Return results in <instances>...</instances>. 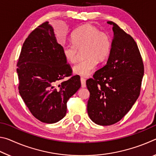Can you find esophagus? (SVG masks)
I'll return each instance as SVG.
<instances>
[{"mask_svg": "<svg viewBox=\"0 0 156 156\" xmlns=\"http://www.w3.org/2000/svg\"><path fill=\"white\" fill-rule=\"evenodd\" d=\"M80 81H81V86L83 88L86 87V81H85V79L83 78H80Z\"/></svg>", "mask_w": 156, "mask_h": 156, "instance_id": "34e87169", "label": "esophagus"}]
</instances>
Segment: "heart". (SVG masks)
Listing matches in <instances>:
<instances>
[{"label":"heart","mask_w":156,"mask_h":156,"mask_svg":"<svg viewBox=\"0 0 156 156\" xmlns=\"http://www.w3.org/2000/svg\"><path fill=\"white\" fill-rule=\"evenodd\" d=\"M72 42V44L62 45L63 56L68 62L74 63L77 60L78 49L84 47L83 55L86 58L73 67L75 74L83 76L90 75L96 67L97 60L102 61L106 58L112 47L110 36L91 25H83L74 31Z\"/></svg>","instance_id":"heart-1"}]
</instances>
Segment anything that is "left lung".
I'll return each instance as SVG.
<instances>
[{
	"label": "left lung",
	"instance_id": "8db88e82",
	"mask_svg": "<svg viewBox=\"0 0 156 156\" xmlns=\"http://www.w3.org/2000/svg\"><path fill=\"white\" fill-rule=\"evenodd\" d=\"M113 38L109 58L103 67L86 82L90 93L87 113L97 125L107 126L118 122L138 98L143 62L135 41L112 21Z\"/></svg>",
	"mask_w": 156,
	"mask_h": 156
}]
</instances>
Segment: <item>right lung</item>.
Instances as JSON below:
<instances>
[{
  "instance_id": "obj_1",
  "label": "right lung",
  "mask_w": 156,
  "mask_h": 156,
  "mask_svg": "<svg viewBox=\"0 0 156 156\" xmlns=\"http://www.w3.org/2000/svg\"><path fill=\"white\" fill-rule=\"evenodd\" d=\"M54 28L45 22L26 38L17 63L19 93L30 112L41 122H58L67 113V102L81 86L80 77L63 56Z\"/></svg>"
}]
</instances>
